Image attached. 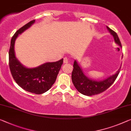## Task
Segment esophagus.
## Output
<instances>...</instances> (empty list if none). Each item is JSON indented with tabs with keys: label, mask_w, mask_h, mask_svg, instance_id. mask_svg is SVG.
<instances>
[{
	"label": "esophagus",
	"mask_w": 131,
	"mask_h": 131,
	"mask_svg": "<svg viewBox=\"0 0 131 131\" xmlns=\"http://www.w3.org/2000/svg\"><path fill=\"white\" fill-rule=\"evenodd\" d=\"M64 63H68V59L67 57L64 58Z\"/></svg>",
	"instance_id": "34e87169"
}]
</instances>
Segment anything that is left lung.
<instances>
[{
  "instance_id": "left-lung-1",
  "label": "left lung",
  "mask_w": 131,
  "mask_h": 131,
  "mask_svg": "<svg viewBox=\"0 0 131 131\" xmlns=\"http://www.w3.org/2000/svg\"><path fill=\"white\" fill-rule=\"evenodd\" d=\"M110 33L113 36L115 42L122 47L119 37L115 32L106 26ZM73 70L72 71L71 79L72 83L78 92L87 96H91L100 94L105 91L114 83L119 73L120 68L114 75L110 76L106 79L101 81L93 80L84 74L81 68L80 67L76 60L74 62Z\"/></svg>"
}]
</instances>
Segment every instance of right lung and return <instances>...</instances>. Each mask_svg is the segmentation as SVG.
I'll use <instances>...</instances> for the list:
<instances>
[{"label":"right lung","instance_id":"add662e5","mask_svg":"<svg viewBox=\"0 0 131 131\" xmlns=\"http://www.w3.org/2000/svg\"><path fill=\"white\" fill-rule=\"evenodd\" d=\"M35 20L26 24L16 32L11 39L9 52V64L12 77L25 91L36 94L47 91L55 82L63 63V59L56 62L46 63L36 68H27L20 63L15 56V40L19 35L29 28Z\"/></svg>","mask_w":131,"mask_h":131}]
</instances>
